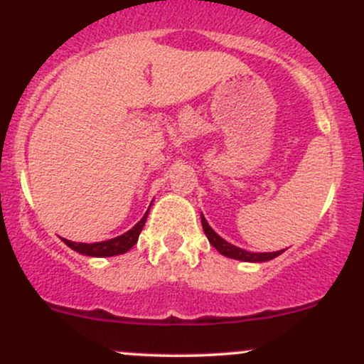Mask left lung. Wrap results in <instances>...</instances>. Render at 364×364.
Instances as JSON below:
<instances>
[{"mask_svg": "<svg viewBox=\"0 0 364 364\" xmlns=\"http://www.w3.org/2000/svg\"><path fill=\"white\" fill-rule=\"evenodd\" d=\"M200 221H202V228H204V233L208 235L209 242H211L213 246L216 247L218 252H221V255L227 256V258L240 259V262H250V263H262V262H269V259L277 258L281 252H284V250L274 251V252H251V251H246V250H242V247L233 246V244L227 242L223 237L218 235V233L214 232L211 227H209L208 220L202 216V213H200Z\"/></svg>", "mask_w": 364, "mask_h": 364, "instance_id": "obj_1", "label": "left lung"}]
</instances>
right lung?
<instances>
[{
    "mask_svg": "<svg viewBox=\"0 0 364 364\" xmlns=\"http://www.w3.org/2000/svg\"><path fill=\"white\" fill-rule=\"evenodd\" d=\"M150 208H148V211L144 213V216L141 218L136 225H134L131 230H127L125 233H122V235L114 237V239L102 240V242H94V244L73 242V240H68V239H63V240H64V244H66L68 247H71L73 251L80 252V255H85V256L105 258V256L124 255V252H127L129 250H131L134 244L137 242V239H139V233H141V230H143L144 223H146V218H148V213H150Z\"/></svg>",
    "mask_w": 364,
    "mask_h": 364,
    "instance_id": "right-lung-1",
    "label": "right lung"
}]
</instances>
